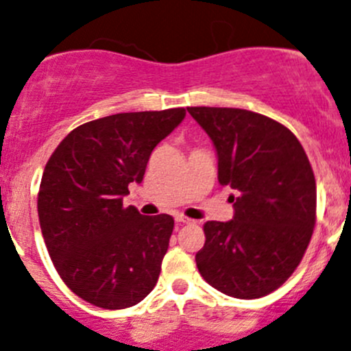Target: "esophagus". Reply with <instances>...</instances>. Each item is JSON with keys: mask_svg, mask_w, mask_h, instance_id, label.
Listing matches in <instances>:
<instances>
[{"mask_svg": "<svg viewBox=\"0 0 351 351\" xmlns=\"http://www.w3.org/2000/svg\"><path fill=\"white\" fill-rule=\"evenodd\" d=\"M176 221L180 223V225H191V223H194V219L187 218V216H184V215H177Z\"/></svg>", "mask_w": 351, "mask_h": 351, "instance_id": "obj_1", "label": "esophagus"}]
</instances>
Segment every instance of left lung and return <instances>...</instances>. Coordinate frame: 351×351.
Wrapping results in <instances>:
<instances>
[{
    "instance_id": "obj_1",
    "label": "left lung",
    "mask_w": 351,
    "mask_h": 351,
    "mask_svg": "<svg viewBox=\"0 0 351 351\" xmlns=\"http://www.w3.org/2000/svg\"><path fill=\"white\" fill-rule=\"evenodd\" d=\"M218 157V180L238 194L233 219L208 221L196 254L202 279L223 294L256 299L280 287L308 248L316 180L291 130L240 108H187Z\"/></svg>"
}]
</instances>
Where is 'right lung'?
Returning a JSON list of instances; mask_svg holds the SVG:
<instances>
[{
	"mask_svg": "<svg viewBox=\"0 0 351 351\" xmlns=\"http://www.w3.org/2000/svg\"><path fill=\"white\" fill-rule=\"evenodd\" d=\"M184 117L172 108L84 123L47 162L37 202L47 250L67 287L97 308L138 304L157 284L174 218L143 216L123 197Z\"/></svg>",
	"mask_w": 351,
	"mask_h": 351,
	"instance_id": "obj_1",
	"label": "right lung"
}]
</instances>
